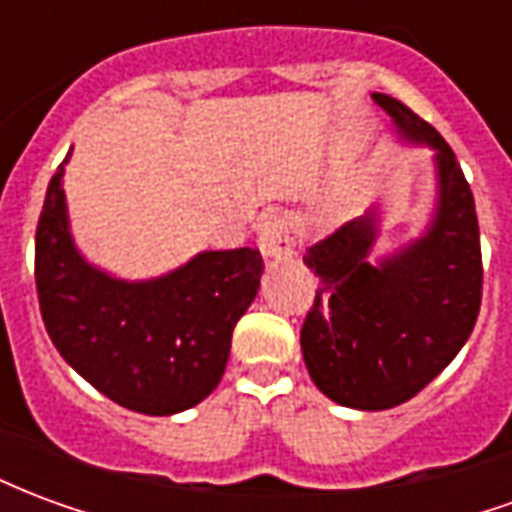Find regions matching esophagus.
<instances>
[{
	"label": "esophagus",
	"mask_w": 512,
	"mask_h": 512,
	"mask_svg": "<svg viewBox=\"0 0 512 512\" xmlns=\"http://www.w3.org/2000/svg\"><path fill=\"white\" fill-rule=\"evenodd\" d=\"M257 246H260V252L266 260L271 257H288L293 255V238H290V230L285 219H279V216H266L263 222H260V233H257Z\"/></svg>",
	"instance_id": "obj_1"
}]
</instances>
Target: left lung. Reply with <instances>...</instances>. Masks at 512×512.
<instances>
[{"label": "left lung", "instance_id": "obj_1", "mask_svg": "<svg viewBox=\"0 0 512 512\" xmlns=\"http://www.w3.org/2000/svg\"><path fill=\"white\" fill-rule=\"evenodd\" d=\"M373 101L406 145L433 150L436 205L417 238L378 260L381 205L304 257L318 277L301 326L304 365L323 395L359 411L395 408L425 389L469 340L483 296L477 211L452 147L392 95Z\"/></svg>", "mask_w": 512, "mask_h": 512}]
</instances>
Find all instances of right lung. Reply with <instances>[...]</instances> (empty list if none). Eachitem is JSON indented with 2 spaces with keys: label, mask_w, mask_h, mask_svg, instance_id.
Listing matches in <instances>:
<instances>
[{
  "label": "right lung",
  "mask_w": 512,
  "mask_h": 512,
  "mask_svg": "<svg viewBox=\"0 0 512 512\" xmlns=\"http://www.w3.org/2000/svg\"><path fill=\"white\" fill-rule=\"evenodd\" d=\"M71 158V153H68ZM54 172L35 233L40 315L60 356L117 406L169 417L211 395L238 318L255 301L257 249L200 252L153 279H123L73 241L65 164Z\"/></svg>",
  "instance_id": "1"
}]
</instances>
